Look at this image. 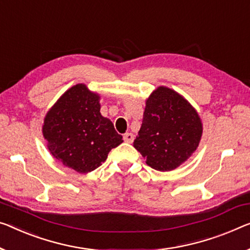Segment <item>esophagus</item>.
<instances>
[{
	"label": "esophagus",
	"mask_w": 250,
	"mask_h": 250,
	"mask_svg": "<svg viewBox=\"0 0 250 250\" xmlns=\"http://www.w3.org/2000/svg\"><path fill=\"white\" fill-rule=\"evenodd\" d=\"M133 139H135V136H133L131 132H126V133H125V135H124V140L125 141V143L131 144L132 141H133Z\"/></svg>",
	"instance_id": "obj_1"
}]
</instances>
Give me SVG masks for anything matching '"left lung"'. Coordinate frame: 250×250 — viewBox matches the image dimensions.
I'll return each mask as SVG.
<instances>
[{
    "mask_svg": "<svg viewBox=\"0 0 250 250\" xmlns=\"http://www.w3.org/2000/svg\"><path fill=\"white\" fill-rule=\"evenodd\" d=\"M202 131L194 107L174 89L159 86L147 99L133 147L151 168L168 172L191 157Z\"/></svg>",
    "mask_w": 250,
    "mask_h": 250,
    "instance_id": "left-lung-1",
    "label": "left lung"
}]
</instances>
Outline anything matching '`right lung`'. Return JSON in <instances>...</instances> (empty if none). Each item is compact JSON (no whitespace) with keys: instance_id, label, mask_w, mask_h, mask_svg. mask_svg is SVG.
Returning <instances> with one entry per match:
<instances>
[{"instance_id":"1","label":"right lung","mask_w":250,"mask_h":250,"mask_svg":"<svg viewBox=\"0 0 250 250\" xmlns=\"http://www.w3.org/2000/svg\"><path fill=\"white\" fill-rule=\"evenodd\" d=\"M100 109V95L77 84L67 89L44 117L42 133L50 154L78 173L98 168L111 149L124 141Z\"/></svg>"}]
</instances>
